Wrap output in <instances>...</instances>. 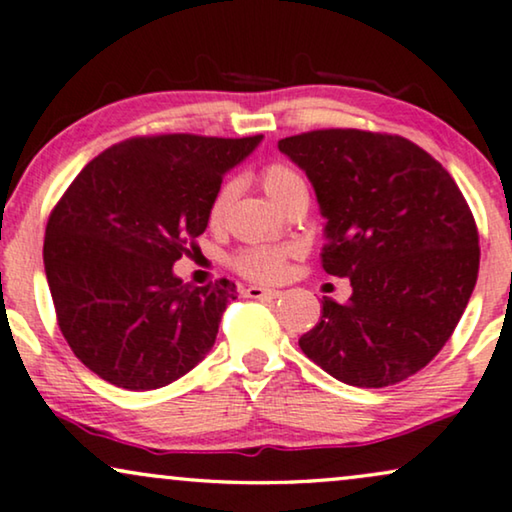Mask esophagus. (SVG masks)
Segmentation results:
<instances>
[{"instance_id":"obj_1","label":"esophagus","mask_w":512,"mask_h":512,"mask_svg":"<svg viewBox=\"0 0 512 512\" xmlns=\"http://www.w3.org/2000/svg\"><path fill=\"white\" fill-rule=\"evenodd\" d=\"M281 295H283L281 290L262 288V285H248V288H245V297H250V299H276Z\"/></svg>"}]
</instances>
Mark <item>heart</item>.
Returning a JSON list of instances; mask_svg holds the SVG:
<instances>
[{"instance_id":"1","label":"heart","mask_w":512,"mask_h":512,"mask_svg":"<svg viewBox=\"0 0 512 512\" xmlns=\"http://www.w3.org/2000/svg\"><path fill=\"white\" fill-rule=\"evenodd\" d=\"M262 187L278 206L288 199V196L304 185V177L297 173L295 168L288 163H269L262 170ZM231 199V187L224 185L220 192L215 194L213 203H210V217L217 220L227 208ZM290 250L278 248V245H248L234 257L236 271H241L243 276L252 278V281H276L283 274L285 260H288Z\"/></svg>"}]
</instances>
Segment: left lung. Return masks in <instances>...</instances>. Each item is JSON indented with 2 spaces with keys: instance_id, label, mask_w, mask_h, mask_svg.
<instances>
[{
  "instance_id": "obj_1",
  "label": "left lung",
  "mask_w": 512,
  "mask_h": 512,
  "mask_svg": "<svg viewBox=\"0 0 512 512\" xmlns=\"http://www.w3.org/2000/svg\"><path fill=\"white\" fill-rule=\"evenodd\" d=\"M278 149L316 192L323 269L353 288L346 304L323 297L299 349L349 386L417 374L452 337L478 281V227L452 175L407 138L358 128L292 135Z\"/></svg>"
}]
</instances>
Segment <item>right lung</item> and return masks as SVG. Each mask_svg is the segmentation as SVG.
<instances>
[{
	"label": "right lung",
	"mask_w": 512,
	"mask_h": 512,
	"mask_svg": "<svg viewBox=\"0 0 512 512\" xmlns=\"http://www.w3.org/2000/svg\"><path fill=\"white\" fill-rule=\"evenodd\" d=\"M262 135H152L112 145L74 177L46 224L44 269L58 325L109 384H173L213 349L236 285L173 274L210 220L222 177Z\"/></svg>",
	"instance_id": "1"
}]
</instances>
